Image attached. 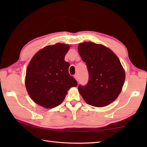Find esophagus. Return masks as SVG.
I'll return each mask as SVG.
<instances>
[{
  "label": "esophagus",
  "mask_w": 147,
  "mask_h": 147,
  "mask_svg": "<svg viewBox=\"0 0 147 147\" xmlns=\"http://www.w3.org/2000/svg\"><path fill=\"white\" fill-rule=\"evenodd\" d=\"M74 78H75V79L76 80L77 82H78V80H79V78H78V75L77 74H74Z\"/></svg>",
  "instance_id": "1"
}]
</instances>
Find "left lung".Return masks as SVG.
Returning <instances> with one entry per match:
<instances>
[{
  "label": "left lung",
  "instance_id": "obj_1",
  "mask_svg": "<svg viewBox=\"0 0 147 147\" xmlns=\"http://www.w3.org/2000/svg\"><path fill=\"white\" fill-rule=\"evenodd\" d=\"M78 52L89 76L86 85L78 86L81 95L87 104L94 107L110 104L119 95L125 80L119 59L111 50L92 42L80 43Z\"/></svg>",
  "mask_w": 147,
  "mask_h": 147
}]
</instances>
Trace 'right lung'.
Segmentation results:
<instances>
[{
	"label": "right lung",
	"instance_id": "1",
	"mask_svg": "<svg viewBox=\"0 0 147 147\" xmlns=\"http://www.w3.org/2000/svg\"><path fill=\"white\" fill-rule=\"evenodd\" d=\"M69 46L57 43L47 46L33 56L28 65L25 85L37 104L52 109L63 102L67 90L78 83L69 73L70 64L64 61Z\"/></svg>",
	"mask_w": 147,
	"mask_h": 147
}]
</instances>
